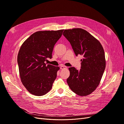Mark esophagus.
<instances>
[{
    "mask_svg": "<svg viewBox=\"0 0 124 124\" xmlns=\"http://www.w3.org/2000/svg\"><path fill=\"white\" fill-rule=\"evenodd\" d=\"M65 68H66V66H61V67H60V69H65Z\"/></svg>",
    "mask_w": 124,
    "mask_h": 124,
    "instance_id": "esophagus-1",
    "label": "esophagus"
}]
</instances>
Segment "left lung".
Returning a JSON list of instances; mask_svg holds the SVG:
<instances>
[{
	"label": "left lung",
	"mask_w": 124,
	"mask_h": 124,
	"mask_svg": "<svg viewBox=\"0 0 124 124\" xmlns=\"http://www.w3.org/2000/svg\"><path fill=\"white\" fill-rule=\"evenodd\" d=\"M63 36L70 42L76 56L81 55V69L69 68L67 82L70 89L80 96L93 93L99 85L106 68L105 55L100 42L82 29L65 30Z\"/></svg>",
	"instance_id": "8db88e82"
}]
</instances>
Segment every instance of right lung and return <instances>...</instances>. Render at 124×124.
Masks as SVG:
<instances>
[{
    "mask_svg": "<svg viewBox=\"0 0 124 124\" xmlns=\"http://www.w3.org/2000/svg\"><path fill=\"white\" fill-rule=\"evenodd\" d=\"M63 31H37L24 42L19 49L17 56L19 75L23 85L31 93L42 96L51 89L60 68L47 65L45 62L52 58L54 45Z\"/></svg>",
    "mask_w": 124,
    "mask_h": 124,
    "instance_id": "right-lung-1",
    "label": "right lung"
}]
</instances>
